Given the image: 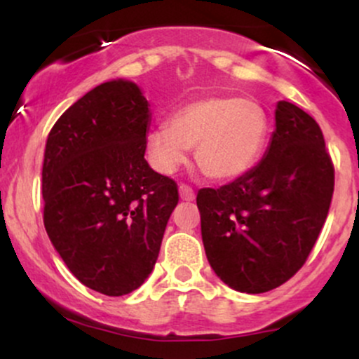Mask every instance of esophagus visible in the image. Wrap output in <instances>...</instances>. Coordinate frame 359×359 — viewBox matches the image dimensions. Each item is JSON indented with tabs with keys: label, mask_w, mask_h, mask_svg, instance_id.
Listing matches in <instances>:
<instances>
[{
	"label": "esophagus",
	"mask_w": 359,
	"mask_h": 359,
	"mask_svg": "<svg viewBox=\"0 0 359 359\" xmlns=\"http://www.w3.org/2000/svg\"><path fill=\"white\" fill-rule=\"evenodd\" d=\"M179 196H180V199L187 201V203H191V201L196 199V194H194L192 189L189 187V185H184V184L179 187Z\"/></svg>",
	"instance_id": "obj_1"
}]
</instances>
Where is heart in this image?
Wrapping results in <instances>:
<instances>
[{
  "mask_svg": "<svg viewBox=\"0 0 359 359\" xmlns=\"http://www.w3.org/2000/svg\"><path fill=\"white\" fill-rule=\"evenodd\" d=\"M269 114L259 102L236 96L201 97L180 106L168 126L147 138L151 167L174 174L194 148L197 170L211 182H231L257 165L269 138Z\"/></svg>",
  "mask_w": 359,
  "mask_h": 359,
  "instance_id": "1",
  "label": "heart"
}]
</instances>
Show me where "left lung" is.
<instances>
[{"mask_svg": "<svg viewBox=\"0 0 359 359\" xmlns=\"http://www.w3.org/2000/svg\"><path fill=\"white\" fill-rule=\"evenodd\" d=\"M332 191L334 167L319 125L299 106L280 101L258 165L231 184L197 194L214 273L246 294L285 283L314 248Z\"/></svg>", "mask_w": 359, "mask_h": 359, "instance_id": "8db88e82", "label": "left lung"}]
</instances>
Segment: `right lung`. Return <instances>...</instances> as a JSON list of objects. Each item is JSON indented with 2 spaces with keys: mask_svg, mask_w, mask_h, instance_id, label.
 Listing matches in <instances>:
<instances>
[{
  "mask_svg": "<svg viewBox=\"0 0 359 359\" xmlns=\"http://www.w3.org/2000/svg\"><path fill=\"white\" fill-rule=\"evenodd\" d=\"M150 121L140 86L113 79L74 102L45 147L48 238L74 277L109 297L148 278L179 203L174 180L145 160Z\"/></svg>",
  "mask_w": 359,
  "mask_h": 359,
  "instance_id": "add662e5",
  "label": "right lung"
}]
</instances>
